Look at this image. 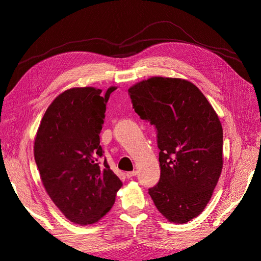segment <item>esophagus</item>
<instances>
[{"mask_svg":"<svg viewBox=\"0 0 261 261\" xmlns=\"http://www.w3.org/2000/svg\"><path fill=\"white\" fill-rule=\"evenodd\" d=\"M136 174H137V171H136V170H134V171H129V172H127V173H126V176H127V178H130V177L135 176Z\"/></svg>","mask_w":261,"mask_h":261,"instance_id":"1","label":"esophagus"}]
</instances>
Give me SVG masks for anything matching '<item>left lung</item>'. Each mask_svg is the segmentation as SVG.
Here are the masks:
<instances>
[{
  "instance_id": "left-lung-1",
  "label": "left lung",
  "mask_w": 261,
  "mask_h": 261,
  "mask_svg": "<svg viewBox=\"0 0 261 261\" xmlns=\"http://www.w3.org/2000/svg\"><path fill=\"white\" fill-rule=\"evenodd\" d=\"M135 112L155 126L161 176L148 190L166 219L185 224L203 212L223 169V127L188 80L150 77L128 89Z\"/></svg>"
}]
</instances>
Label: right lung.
<instances>
[{
  "mask_svg": "<svg viewBox=\"0 0 261 261\" xmlns=\"http://www.w3.org/2000/svg\"><path fill=\"white\" fill-rule=\"evenodd\" d=\"M93 87L72 88L47 109L34 139V159L42 183L56 207L74 224L92 225L113 207L122 182L102 156L99 134L107 102Z\"/></svg>",
  "mask_w": 261,
  "mask_h": 261,
  "instance_id": "1",
  "label": "right lung"
}]
</instances>
